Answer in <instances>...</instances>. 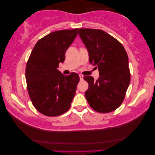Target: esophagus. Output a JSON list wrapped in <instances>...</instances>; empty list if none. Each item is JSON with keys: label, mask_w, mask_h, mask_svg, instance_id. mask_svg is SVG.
Returning a JSON list of instances; mask_svg holds the SVG:
<instances>
[{"label": "esophagus", "mask_w": 155, "mask_h": 155, "mask_svg": "<svg viewBox=\"0 0 155 155\" xmlns=\"http://www.w3.org/2000/svg\"><path fill=\"white\" fill-rule=\"evenodd\" d=\"M79 77H80V80H83V78H84V76L82 75H79Z\"/></svg>", "instance_id": "obj_1"}]
</instances>
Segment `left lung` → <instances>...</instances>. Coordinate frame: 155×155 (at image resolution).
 <instances>
[{
  "mask_svg": "<svg viewBox=\"0 0 155 155\" xmlns=\"http://www.w3.org/2000/svg\"><path fill=\"white\" fill-rule=\"evenodd\" d=\"M78 34L88 51L89 61L99 73L97 80L84 76L89 84L84 93L87 100L99 113L113 111L122 104L130 81L126 50L118 40L101 29H79Z\"/></svg>",
  "mask_w": 155,
  "mask_h": 155,
  "instance_id": "obj_1",
  "label": "left lung"
}]
</instances>
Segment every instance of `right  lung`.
<instances>
[{
    "instance_id": "right-lung-1",
    "label": "right lung",
    "mask_w": 155,
    "mask_h": 155,
    "mask_svg": "<svg viewBox=\"0 0 155 155\" xmlns=\"http://www.w3.org/2000/svg\"><path fill=\"white\" fill-rule=\"evenodd\" d=\"M78 29L54 31L39 39L27 63L26 81L29 97L44 115L56 116L70 109L80 81L77 73L65 75L58 70Z\"/></svg>"
}]
</instances>
